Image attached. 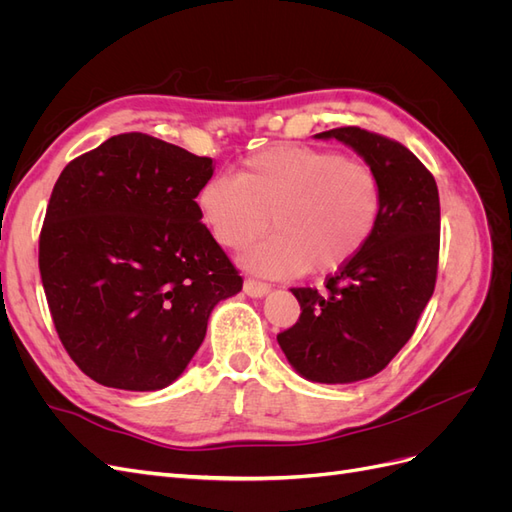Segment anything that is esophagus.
<instances>
[{"label":"esophagus","instance_id":"34e87169","mask_svg":"<svg viewBox=\"0 0 512 512\" xmlns=\"http://www.w3.org/2000/svg\"><path fill=\"white\" fill-rule=\"evenodd\" d=\"M245 294H250V297H265V294L271 290V286L267 282H258L254 277H247L245 284H243Z\"/></svg>","mask_w":512,"mask_h":512}]
</instances>
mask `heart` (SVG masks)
Returning <instances> with one entry per match:
<instances>
[{
  "mask_svg": "<svg viewBox=\"0 0 512 512\" xmlns=\"http://www.w3.org/2000/svg\"><path fill=\"white\" fill-rule=\"evenodd\" d=\"M213 239L243 250L271 226L269 241L243 256L252 271L292 277L346 267L376 235L384 185L374 168L339 151L280 143L247 158L237 175H215L198 192Z\"/></svg>",
  "mask_w": 512,
  "mask_h": 512,
  "instance_id": "b5f03b06",
  "label": "heart"
}]
</instances>
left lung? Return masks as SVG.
<instances>
[{"label": "left lung", "instance_id": "obj_1", "mask_svg": "<svg viewBox=\"0 0 512 512\" xmlns=\"http://www.w3.org/2000/svg\"><path fill=\"white\" fill-rule=\"evenodd\" d=\"M361 153L384 185V211L365 250L324 290L290 288L297 324L277 335L290 365L314 382L346 384L376 376L406 346L438 277L440 198L433 175L389 136L356 126L316 134Z\"/></svg>", "mask_w": 512, "mask_h": 512}]
</instances>
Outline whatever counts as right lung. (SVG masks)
Here are the masks:
<instances>
[{"label": "right lung", "mask_w": 512, "mask_h": 512, "mask_svg": "<svg viewBox=\"0 0 512 512\" xmlns=\"http://www.w3.org/2000/svg\"><path fill=\"white\" fill-rule=\"evenodd\" d=\"M211 158L143 132L68 162L40 230L38 267L55 331L98 384L158 391L181 376L211 309L243 288L196 196Z\"/></svg>", "instance_id": "1"}]
</instances>
